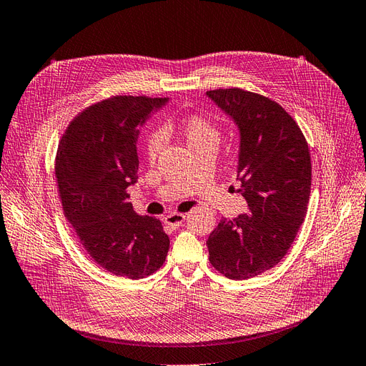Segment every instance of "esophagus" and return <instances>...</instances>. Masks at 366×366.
I'll return each mask as SVG.
<instances>
[{"label": "esophagus", "mask_w": 366, "mask_h": 366, "mask_svg": "<svg viewBox=\"0 0 366 366\" xmlns=\"http://www.w3.org/2000/svg\"><path fill=\"white\" fill-rule=\"evenodd\" d=\"M184 222H185V215H184V214H178V212L169 214V215H166V217H164V223L169 224V226L173 227V229L179 227Z\"/></svg>", "instance_id": "34e87169"}]
</instances>
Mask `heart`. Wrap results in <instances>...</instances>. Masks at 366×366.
Wrapping results in <instances>:
<instances>
[{"instance_id":"b5f03b06","label":"heart","mask_w":366,"mask_h":366,"mask_svg":"<svg viewBox=\"0 0 366 366\" xmlns=\"http://www.w3.org/2000/svg\"><path fill=\"white\" fill-rule=\"evenodd\" d=\"M176 132L185 142V144L192 151H200V149H211L215 151L220 143V128L215 122L204 114H192L184 117L179 124L167 122L164 127H161L159 132L155 131L149 134L146 140V157L149 159H155L162 147V135H170Z\"/></svg>"}]
</instances>
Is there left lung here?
Masks as SVG:
<instances>
[{
	"instance_id": "left-lung-1",
	"label": "left lung",
	"mask_w": 366,
	"mask_h": 366,
	"mask_svg": "<svg viewBox=\"0 0 366 366\" xmlns=\"http://www.w3.org/2000/svg\"><path fill=\"white\" fill-rule=\"evenodd\" d=\"M207 97L238 127V192L250 209L209 234V262L244 280L277 265L299 232L312 179L309 147L295 120L262 94L232 87Z\"/></svg>"
}]
</instances>
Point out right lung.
Returning <instances> with one entry per match:
<instances>
[{
    "mask_svg": "<svg viewBox=\"0 0 366 366\" xmlns=\"http://www.w3.org/2000/svg\"><path fill=\"white\" fill-rule=\"evenodd\" d=\"M167 98L113 97L79 113L64 131L56 176L64 217L90 258L108 273L143 279L164 264L170 239L158 219L139 215L140 127Z\"/></svg>",
    "mask_w": 366,
    "mask_h": 366,
    "instance_id": "add662e5",
    "label": "right lung"
}]
</instances>
